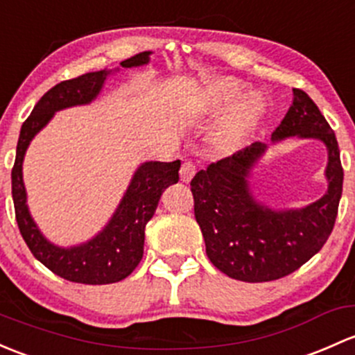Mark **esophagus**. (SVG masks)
<instances>
[{
    "label": "esophagus",
    "instance_id": "34e87169",
    "mask_svg": "<svg viewBox=\"0 0 355 355\" xmlns=\"http://www.w3.org/2000/svg\"><path fill=\"white\" fill-rule=\"evenodd\" d=\"M193 175H196V165H193L192 162H189V159H185V162L182 163V166H180L182 182H185V184H187V182L192 180Z\"/></svg>",
    "mask_w": 355,
    "mask_h": 355
}]
</instances>
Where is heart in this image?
Wrapping results in <instances>:
<instances>
[{
  "instance_id": "1",
  "label": "heart",
  "mask_w": 355,
  "mask_h": 355,
  "mask_svg": "<svg viewBox=\"0 0 355 355\" xmlns=\"http://www.w3.org/2000/svg\"><path fill=\"white\" fill-rule=\"evenodd\" d=\"M241 89V85L234 80H223L221 83L218 85V93L219 98L216 100L218 107L225 105V103L230 102L234 95ZM260 109H262V103L257 98L255 95H250L246 98L241 100L231 114L223 121V124L219 125L218 134V143L221 144L223 148H231L234 144H238L241 141V137L245 136V132L255 124L257 117H259Z\"/></svg>"
}]
</instances>
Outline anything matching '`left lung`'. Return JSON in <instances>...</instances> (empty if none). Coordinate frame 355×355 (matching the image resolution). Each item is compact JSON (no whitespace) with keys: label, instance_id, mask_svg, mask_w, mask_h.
I'll use <instances>...</instances> for the list:
<instances>
[{"label":"left lung","instance_id":"obj_1","mask_svg":"<svg viewBox=\"0 0 355 355\" xmlns=\"http://www.w3.org/2000/svg\"><path fill=\"white\" fill-rule=\"evenodd\" d=\"M293 92V105L272 141L297 136L325 143L328 192L322 199L297 211H274L255 202L246 178L266 151L262 143L211 163L190 182L209 260L236 281L268 282L293 274L322 250L337 219L344 184L337 137L303 89Z\"/></svg>","mask_w":355,"mask_h":355}]
</instances>
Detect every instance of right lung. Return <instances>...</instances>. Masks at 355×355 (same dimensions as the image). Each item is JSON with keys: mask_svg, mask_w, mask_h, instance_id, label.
Returning <instances> with one entry per match:
<instances>
[{"mask_svg": "<svg viewBox=\"0 0 355 355\" xmlns=\"http://www.w3.org/2000/svg\"><path fill=\"white\" fill-rule=\"evenodd\" d=\"M151 52H139L121 62L122 68L146 64ZM110 71H95L81 74L73 80L61 81L52 87L33 107L24 122L17 144V158L11 170V193H13L15 218L25 243L40 263L59 277L80 284H112L125 279L139 266L144 252V227L158 207L159 197L168 185L177 184L180 162H148L137 168L124 199L119 204L114 218L100 234L88 243L73 248H59L40 234L39 227L30 218L27 207L21 163L32 137L39 132L54 112L73 105L92 102Z\"/></svg>", "mask_w": 355, "mask_h": 355, "instance_id": "1", "label": "right lung"}]
</instances>
